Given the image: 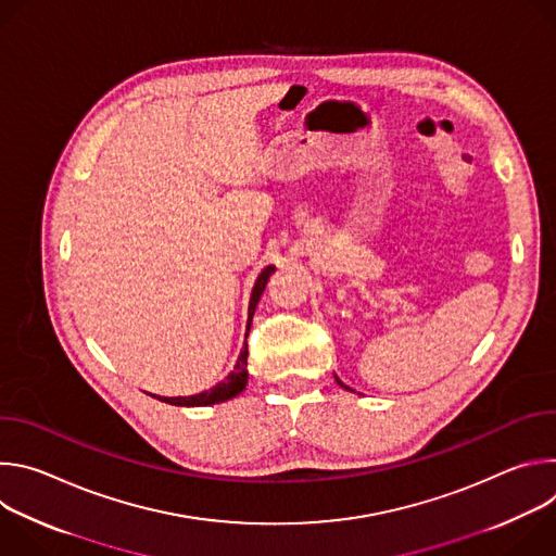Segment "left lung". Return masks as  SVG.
I'll use <instances>...</instances> for the list:
<instances>
[{"mask_svg": "<svg viewBox=\"0 0 556 556\" xmlns=\"http://www.w3.org/2000/svg\"><path fill=\"white\" fill-rule=\"evenodd\" d=\"M334 378H337V382H339V384H341V387H343V389H348V391H350V387H348V384H345V382H343V380H341V378H339V376H334Z\"/></svg>", "mask_w": 556, "mask_h": 556, "instance_id": "1", "label": "left lung"}]
</instances>
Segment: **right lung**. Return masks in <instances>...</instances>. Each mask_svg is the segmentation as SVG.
Masks as SVG:
<instances>
[{"instance_id":"obj_1","label":"right lung","mask_w":556,"mask_h":556,"mask_svg":"<svg viewBox=\"0 0 556 556\" xmlns=\"http://www.w3.org/2000/svg\"><path fill=\"white\" fill-rule=\"evenodd\" d=\"M275 273V266H266L255 286H253V292H251V301H249V330H251V324H253V314H255V307L266 290V283L270 279V275ZM249 348L244 345L240 356H237V363L232 367V371L219 380L215 387H211L208 391H202V393H195V395H187V399H165L163 403L167 405H176V407H206V405H217V403H226L230 399H235V395H240L247 384H249Z\"/></svg>"}]
</instances>
